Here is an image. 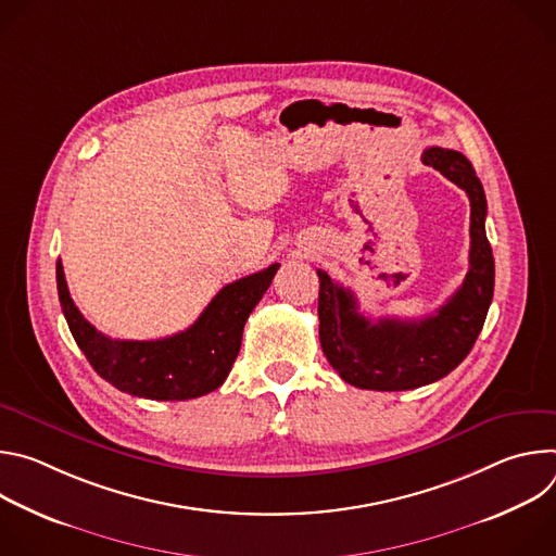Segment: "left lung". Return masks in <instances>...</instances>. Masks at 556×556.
Returning a JSON list of instances; mask_svg holds the SVG:
<instances>
[{"mask_svg": "<svg viewBox=\"0 0 556 556\" xmlns=\"http://www.w3.org/2000/svg\"><path fill=\"white\" fill-rule=\"evenodd\" d=\"M422 163L466 191L470 200V253L462 286L422 319H378L358 312L350 288L319 275V339L339 376L374 391H405L451 374L478 341L495 288V260L486 237V195L466 155L431 147Z\"/></svg>", "mask_w": 556, "mask_h": 556, "instance_id": "1", "label": "left lung"}]
</instances>
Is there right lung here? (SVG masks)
Returning a JSON list of instances; mask_svg holds the SVG:
<instances>
[{
	"mask_svg": "<svg viewBox=\"0 0 556 556\" xmlns=\"http://www.w3.org/2000/svg\"><path fill=\"white\" fill-rule=\"evenodd\" d=\"M279 264L224 286L198 321L167 339L116 341L101 334L74 305L63 266L56 290L70 332L94 371L116 389L147 401H189L215 391L242 345L244 324L268 290Z\"/></svg>",
	"mask_w": 556,
	"mask_h": 556,
	"instance_id": "obj_1",
	"label": "right lung"
}]
</instances>
